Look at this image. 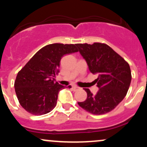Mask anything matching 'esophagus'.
Returning a JSON list of instances; mask_svg holds the SVG:
<instances>
[{
    "instance_id": "34e87169",
    "label": "esophagus",
    "mask_w": 147,
    "mask_h": 147,
    "mask_svg": "<svg viewBox=\"0 0 147 147\" xmlns=\"http://www.w3.org/2000/svg\"><path fill=\"white\" fill-rule=\"evenodd\" d=\"M72 88H73L74 90H78L80 89V88L77 86H72Z\"/></svg>"
}]
</instances>
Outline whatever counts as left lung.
Returning <instances> with one entry per match:
<instances>
[{"label":"left lung","instance_id":"obj_1","mask_svg":"<svg viewBox=\"0 0 147 147\" xmlns=\"http://www.w3.org/2000/svg\"><path fill=\"white\" fill-rule=\"evenodd\" d=\"M81 55L92 74H98L95 83L99 88L96 95L84 88L87 98L78 102L79 106L94 115L107 113L125 97L131 82L129 63L108 45L101 43H77Z\"/></svg>","mask_w":147,"mask_h":147}]
</instances>
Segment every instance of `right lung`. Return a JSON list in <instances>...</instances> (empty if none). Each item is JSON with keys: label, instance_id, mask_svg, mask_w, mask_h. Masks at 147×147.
Segmentation results:
<instances>
[{"label": "right lung", "instance_id": "add662e5", "mask_svg": "<svg viewBox=\"0 0 147 147\" xmlns=\"http://www.w3.org/2000/svg\"><path fill=\"white\" fill-rule=\"evenodd\" d=\"M78 52L74 44L53 43L45 45L18 72L15 92L20 104L34 115L50 112L57 105L59 92L65 86L55 82L60 61L65 55ZM70 88L71 86H68Z\"/></svg>", "mask_w": 147, "mask_h": 147}]
</instances>
